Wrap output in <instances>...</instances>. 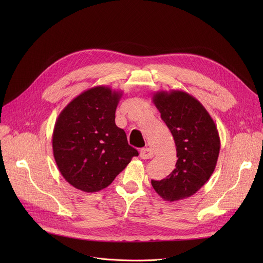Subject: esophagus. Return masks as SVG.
<instances>
[{
	"instance_id": "obj_1",
	"label": "esophagus",
	"mask_w": 263,
	"mask_h": 263,
	"mask_svg": "<svg viewBox=\"0 0 263 263\" xmlns=\"http://www.w3.org/2000/svg\"><path fill=\"white\" fill-rule=\"evenodd\" d=\"M140 157L142 159H149V158H153L154 157V152L151 147H144L141 148L140 151Z\"/></svg>"
}]
</instances>
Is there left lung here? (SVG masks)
<instances>
[{"mask_svg":"<svg viewBox=\"0 0 263 263\" xmlns=\"http://www.w3.org/2000/svg\"><path fill=\"white\" fill-rule=\"evenodd\" d=\"M152 99L173 134L178 157L175 170L160 181L152 180V186L164 201L190 198L216 166L220 148L217 128L205 107L190 93L159 90Z\"/></svg>","mask_w":263,"mask_h":263,"instance_id":"8db88e82","label":"left lung"}]
</instances>
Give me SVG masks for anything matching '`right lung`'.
<instances>
[{
    "label": "right lung",
    "mask_w": 263,
    "mask_h": 263,
    "mask_svg": "<svg viewBox=\"0 0 263 263\" xmlns=\"http://www.w3.org/2000/svg\"><path fill=\"white\" fill-rule=\"evenodd\" d=\"M123 91L107 86L89 88L71 100L58 116L53 155L63 178L74 189L97 193L109 186L137 149L116 125Z\"/></svg>",
    "instance_id": "add662e5"
}]
</instances>
